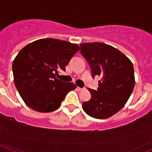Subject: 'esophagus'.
Returning a JSON list of instances; mask_svg holds the SVG:
<instances>
[{
  "mask_svg": "<svg viewBox=\"0 0 152 152\" xmlns=\"http://www.w3.org/2000/svg\"><path fill=\"white\" fill-rule=\"evenodd\" d=\"M76 89H77L78 91H81V90H83V89H84V88H81V87H76Z\"/></svg>",
  "mask_w": 152,
  "mask_h": 152,
  "instance_id": "esophagus-1",
  "label": "esophagus"
}]
</instances>
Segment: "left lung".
<instances>
[{
	"label": "left lung",
	"instance_id": "8db88e82",
	"mask_svg": "<svg viewBox=\"0 0 152 152\" xmlns=\"http://www.w3.org/2000/svg\"><path fill=\"white\" fill-rule=\"evenodd\" d=\"M81 55L89 63L92 78L98 76L97 90L88 88L84 111L96 119H107L120 111L132 94L135 76L132 62L116 48L100 42L80 44Z\"/></svg>",
	"mask_w": 152,
	"mask_h": 152
}]
</instances>
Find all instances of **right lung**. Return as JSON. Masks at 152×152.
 <instances>
[{"mask_svg":"<svg viewBox=\"0 0 152 152\" xmlns=\"http://www.w3.org/2000/svg\"><path fill=\"white\" fill-rule=\"evenodd\" d=\"M79 50L76 44L55 38H43L22 49L12 65L16 88L25 104L38 112H51L60 107L67 94L76 87L56 77L65 71Z\"/></svg>","mask_w":152,"mask_h":152,"instance_id":"obj_1","label":"right lung"}]
</instances>
